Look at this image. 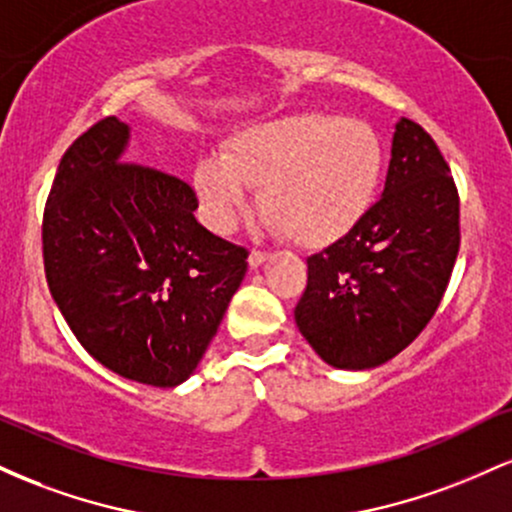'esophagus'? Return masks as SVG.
<instances>
[{"instance_id":"esophagus-1","label":"esophagus","mask_w":512,"mask_h":512,"mask_svg":"<svg viewBox=\"0 0 512 512\" xmlns=\"http://www.w3.org/2000/svg\"><path fill=\"white\" fill-rule=\"evenodd\" d=\"M269 257H272V255H269V252L252 250V252H250V257H248V262H250V267H252V269H257V267H262V264L267 262Z\"/></svg>"}]
</instances>
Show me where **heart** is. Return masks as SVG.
<instances>
[{
	"label": "heart",
	"instance_id": "obj_1",
	"mask_svg": "<svg viewBox=\"0 0 512 512\" xmlns=\"http://www.w3.org/2000/svg\"><path fill=\"white\" fill-rule=\"evenodd\" d=\"M383 168V142L368 122L301 113L243 129L223 156L197 163L192 185L211 231H231L248 209V187L262 184L269 221L296 245L325 248L363 221Z\"/></svg>",
	"mask_w": 512,
	"mask_h": 512
}]
</instances>
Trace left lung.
<instances>
[{
    "label": "left lung",
    "instance_id": "obj_1",
    "mask_svg": "<svg viewBox=\"0 0 512 512\" xmlns=\"http://www.w3.org/2000/svg\"><path fill=\"white\" fill-rule=\"evenodd\" d=\"M460 250V197L450 166L416 122L392 134L385 190L349 236L308 257L296 325L334 368L383 366L419 337Z\"/></svg>",
    "mask_w": 512,
    "mask_h": 512
}]
</instances>
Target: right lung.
<instances>
[{
  "mask_svg": "<svg viewBox=\"0 0 512 512\" xmlns=\"http://www.w3.org/2000/svg\"><path fill=\"white\" fill-rule=\"evenodd\" d=\"M127 144L129 125L105 117L62 156L43 216L45 279L98 363L175 387L219 330L248 250L197 223L187 182L122 161Z\"/></svg>",
  "mask_w": 512,
  "mask_h": 512,
  "instance_id": "obj_1",
  "label": "right lung"
}]
</instances>
